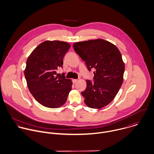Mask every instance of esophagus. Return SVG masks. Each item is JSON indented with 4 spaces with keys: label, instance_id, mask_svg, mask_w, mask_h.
<instances>
[{
    "label": "esophagus",
    "instance_id": "1",
    "mask_svg": "<svg viewBox=\"0 0 154 154\" xmlns=\"http://www.w3.org/2000/svg\"><path fill=\"white\" fill-rule=\"evenodd\" d=\"M77 82H78V80H77V79H73V80H72V83H73L74 84L76 83Z\"/></svg>",
    "mask_w": 154,
    "mask_h": 154
}]
</instances>
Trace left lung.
Here are the masks:
<instances>
[{"label": "left lung", "instance_id": "1", "mask_svg": "<svg viewBox=\"0 0 154 154\" xmlns=\"http://www.w3.org/2000/svg\"><path fill=\"white\" fill-rule=\"evenodd\" d=\"M73 47L85 61L88 69H95L94 82L86 80V88L81 92L85 103L92 109L106 106L113 100L123 83L125 65L120 51L102 39L75 42Z\"/></svg>", "mask_w": 154, "mask_h": 154}]
</instances>
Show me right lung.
<instances>
[{"mask_svg":"<svg viewBox=\"0 0 154 154\" xmlns=\"http://www.w3.org/2000/svg\"><path fill=\"white\" fill-rule=\"evenodd\" d=\"M66 42L45 41L38 45L28 57L24 76L30 92L41 105L58 108L66 101L72 89V82L59 76L63 57L70 48Z\"/></svg>","mask_w":154,"mask_h":154,"instance_id":"add662e5","label":"right lung"}]
</instances>
